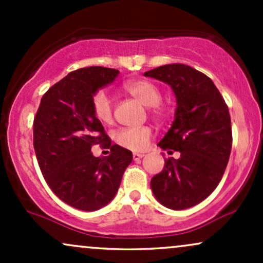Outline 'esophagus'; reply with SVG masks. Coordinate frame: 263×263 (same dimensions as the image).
<instances>
[{"label":"esophagus","instance_id":"34e87169","mask_svg":"<svg viewBox=\"0 0 263 263\" xmlns=\"http://www.w3.org/2000/svg\"><path fill=\"white\" fill-rule=\"evenodd\" d=\"M143 156H144L143 153H134V156L132 157H134V161H140Z\"/></svg>","mask_w":263,"mask_h":263}]
</instances>
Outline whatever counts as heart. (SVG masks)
<instances>
[{"label":"heart","mask_w":263,"mask_h":263,"mask_svg":"<svg viewBox=\"0 0 263 263\" xmlns=\"http://www.w3.org/2000/svg\"><path fill=\"white\" fill-rule=\"evenodd\" d=\"M125 90L129 95L137 99L142 105L152 107L156 116L162 117L165 114V107L162 104V89L151 80H132L125 84ZM91 108L96 119L102 123H111L114 120V102L106 91L93 93L91 99ZM153 132L147 126L142 127H123L115 134V141L123 148L140 152L148 147L152 140Z\"/></svg>","instance_id":"b5f03b06"}]
</instances>
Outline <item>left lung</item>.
Returning <instances> with one entry per match:
<instances>
[{
	"instance_id": "1",
	"label": "left lung",
	"mask_w": 263,
	"mask_h": 263,
	"mask_svg": "<svg viewBox=\"0 0 263 263\" xmlns=\"http://www.w3.org/2000/svg\"><path fill=\"white\" fill-rule=\"evenodd\" d=\"M144 77L168 84L176 93V117L158 146L170 155L180 152L178 159H165L151 188L164 206L188 209L209 197L224 176L232 146L229 107L213 80L189 65H162Z\"/></svg>"
}]
</instances>
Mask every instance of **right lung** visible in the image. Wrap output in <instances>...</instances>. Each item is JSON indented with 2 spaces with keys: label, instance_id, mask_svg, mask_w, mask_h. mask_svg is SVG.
Masks as SVG:
<instances>
[{
  "label": "right lung",
  "instance_id": "right-lung-1",
  "mask_svg": "<svg viewBox=\"0 0 263 263\" xmlns=\"http://www.w3.org/2000/svg\"><path fill=\"white\" fill-rule=\"evenodd\" d=\"M120 71L89 66L71 71L42 98L33 122V146L45 182L54 194L75 209L93 211L112 200L132 152L111 144L91 108L93 93ZM110 148L93 157L91 147Z\"/></svg>",
  "mask_w": 263,
  "mask_h": 263
}]
</instances>
